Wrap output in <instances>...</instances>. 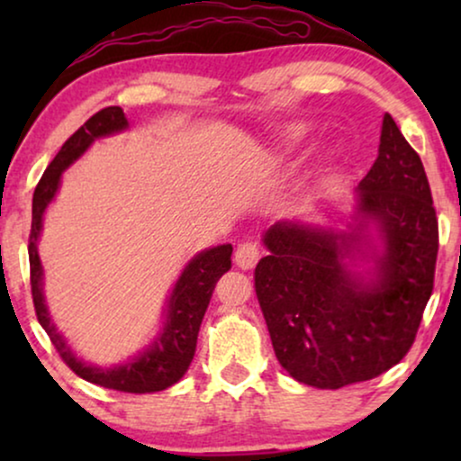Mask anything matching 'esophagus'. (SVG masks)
I'll return each mask as SVG.
<instances>
[{"label": "esophagus", "mask_w": 461, "mask_h": 461, "mask_svg": "<svg viewBox=\"0 0 461 461\" xmlns=\"http://www.w3.org/2000/svg\"><path fill=\"white\" fill-rule=\"evenodd\" d=\"M260 260V249H258L256 243L251 241H245L237 248L235 251V264L241 270H251Z\"/></svg>", "instance_id": "1"}]
</instances>
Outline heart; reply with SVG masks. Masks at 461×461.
<instances>
[{
    "instance_id": "1",
    "label": "heart",
    "mask_w": 461,
    "mask_h": 461,
    "mask_svg": "<svg viewBox=\"0 0 461 461\" xmlns=\"http://www.w3.org/2000/svg\"><path fill=\"white\" fill-rule=\"evenodd\" d=\"M311 131H312L311 123L287 125V128L279 134V149L283 150V153H289V150H294L298 144L304 142Z\"/></svg>"
}]
</instances>
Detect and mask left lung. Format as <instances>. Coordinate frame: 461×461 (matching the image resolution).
<instances>
[{
	"label": "left lung",
	"instance_id": "8db88e82",
	"mask_svg": "<svg viewBox=\"0 0 461 461\" xmlns=\"http://www.w3.org/2000/svg\"><path fill=\"white\" fill-rule=\"evenodd\" d=\"M262 243L256 295L294 380L336 390L407 355L432 294L438 222L420 155L388 113L346 230L281 220Z\"/></svg>",
	"mask_w": 461,
	"mask_h": 461
}]
</instances>
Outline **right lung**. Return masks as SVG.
Segmentation results:
<instances>
[{
  "label": "right lung",
  "instance_id": "right-lung-1",
  "mask_svg": "<svg viewBox=\"0 0 461 461\" xmlns=\"http://www.w3.org/2000/svg\"><path fill=\"white\" fill-rule=\"evenodd\" d=\"M130 123L125 119L122 106H106L92 115L68 140L62 144L59 155L54 157L46 172H43L40 185L33 193V220H31L29 235V264H31V292H33V304L40 325L52 339L54 348L59 350L68 367L84 380L98 384L103 388H113L119 393H159L180 380L186 374L188 365L197 348V336L201 321L210 304L213 287L220 276L230 268L232 245H216V248L199 251L193 256L182 270L178 281L174 283L169 294L166 311H163L161 330L157 331L147 348L136 352L128 361L111 365V367H98V365L86 363L71 350L62 333L56 330L52 317H50L46 295H43V267L40 260V243L43 229V213L52 203L60 188L62 172L73 166L98 138L119 134L128 130Z\"/></svg>",
  "mask_w": 461,
  "mask_h": 461
}]
</instances>
